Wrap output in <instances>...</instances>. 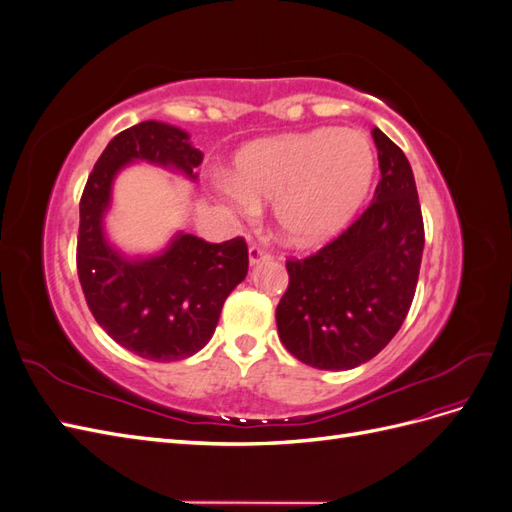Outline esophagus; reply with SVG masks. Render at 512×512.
<instances>
[{"label": "esophagus", "mask_w": 512, "mask_h": 512, "mask_svg": "<svg viewBox=\"0 0 512 512\" xmlns=\"http://www.w3.org/2000/svg\"><path fill=\"white\" fill-rule=\"evenodd\" d=\"M269 258H271V252L267 250V247H262L258 243L250 245V262H252V265H258V262L269 260Z\"/></svg>", "instance_id": "obj_1"}]
</instances>
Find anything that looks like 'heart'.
I'll list each match as a JSON object with an SVG mask.
<instances>
[{"mask_svg":"<svg viewBox=\"0 0 512 512\" xmlns=\"http://www.w3.org/2000/svg\"><path fill=\"white\" fill-rule=\"evenodd\" d=\"M376 173L369 138L350 128H318L247 145L235 179L220 181L232 205L252 211L273 200L275 222L290 243L316 245L337 235L363 205Z\"/></svg>","mask_w":512,"mask_h":512,"instance_id":"heart-1","label":"heart"}]
</instances>
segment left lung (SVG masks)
<instances>
[{"mask_svg":"<svg viewBox=\"0 0 512 512\" xmlns=\"http://www.w3.org/2000/svg\"><path fill=\"white\" fill-rule=\"evenodd\" d=\"M380 181L371 205L316 254L288 258L275 320L286 350L318 369L367 363L404 324L425 226L408 158L374 128Z\"/></svg>","mask_w":512,"mask_h":512,"instance_id":"8db88e82","label":"left lung"}]
</instances>
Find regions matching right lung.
Instances as JSON below:
<instances>
[{"mask_svg":"<svg viewBox=\"0 0 512 512\" xmlns=\"http://www.w3.org/2000/svg\"><path fill=\"white\" fill-rule=\"evenodd\" d=\"M132 160L173 166L194 179L203 153L183 130L160 121L136 123L106 145L81 196L79 282L89 312L119 346L156 363L181 361L209 342L226 297L245 280L247 243L179 235L162 256L121 258L102 235V215L113 177Z\"/></svg>","mask_w":512,"mask_h":512,"instance_id":"right-lung-1","label":"right lung"}]
</instances>
